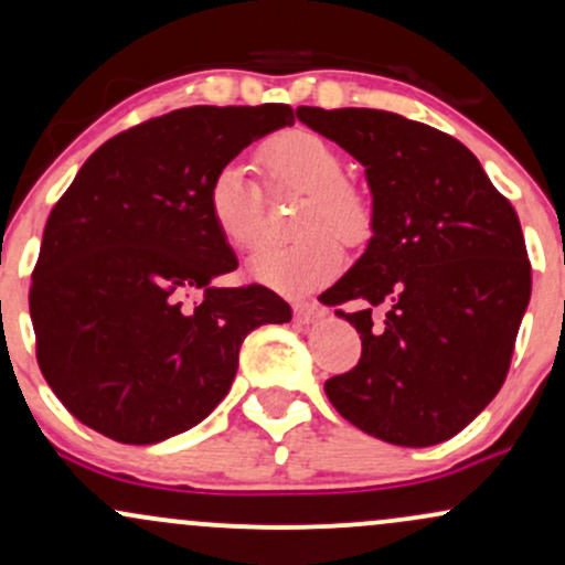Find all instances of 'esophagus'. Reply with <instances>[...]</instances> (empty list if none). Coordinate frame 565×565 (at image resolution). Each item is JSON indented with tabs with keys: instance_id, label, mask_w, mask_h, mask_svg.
<instances>
[{
	"instance_id": "esophagus-1",
	"label": "esophagus",
	"mask_w": 565,
	"mask_h": 565,
	"mask_svg": "<svg viewBox=\"0 0 565 565\" xmlns=\"http://www.w3.org/2000/svg\"><path fill=\"white\" fill-rule=\"evenodd\" d=\"M321 313H323V310H321L316 302H297V305H295V319L300 321V323L316 321Z\"/></svg>"
}]
</instances>
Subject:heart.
<instances>
[{
	"label": "heart",
	"instance_id": "b5f03b06",
	"mask_svg": "<svg viewBox=\"0 0 565 565\" xmlns=\"http://www.w3.org/2000/svg\"><path fill=\"white\" fill-rule=\"evenodd\" d=\"M260 164L270 185L308 193L297 238L287 246H265L249 260V276L284 295L308 291L332 281L342 265V245L366 242L372 204L359 188L345 183V159L321 135L289 129L260 148ZM206 210L220 236L236 249H255L263 238V191L246 167L223 164L206 188Z\"/></svg>",
	"mask_w": 565,
	"mask_h": 565
}]
</instances>
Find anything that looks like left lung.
Returning <instances> with one entry per match:
<instances>
[{
    "mask_svg": "<svg viewBox=\"0 0 565 565\" xmlns=\"http://www.w3.org/2000/svg\"><path fill=\"white\" fill-rule=\"evenodd\" d=\"M364 167L372 238L323 302L361 334V361L323 391L350 425L395 446L468 427L508 377L531 265L515 210L451 135L374 108H297ZM388 310L380 324L371 310Z\"/></svg>",
    "mask_w": 565,
    "mask_h": 565,
    "instance_id": "obj_1",
    "label": "left lung"
}]
</instances>
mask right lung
I'll list each match as a JSON object with an SVG mask.
<instances>
[{
  "instance_id": "1",
  "label": "right lung",
  "mask_w": 565,
  "mask_h": 565,
  "mask_svg": "<svg viewBox=\"0 0 565 565\" xmlns=\"http://www.w3.org/2000/svg\"><path fill=\"white\" fill-rule=\"evenodd\" d=\"M295 125L289 106H193L127 129L84 161L44 225L29 308L63 406L119 444L191 430L225 398L238 348L291 308L238 268L206 210L212 174Z\"/></svg>"
}]
</instances>
